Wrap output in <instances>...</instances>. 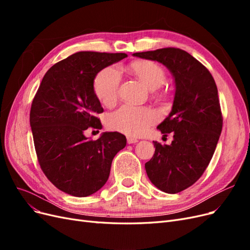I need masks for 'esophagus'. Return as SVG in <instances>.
I'll list each match as a JSON object with an SVG mask.
<instances>
[{"mask_svg":"<svg viewBox=\"0 0 250 250\" xmlns=\"http://www.w3.org/2000/svg\"><path fill=\"white\" fill-rule=\"evenodd\" d=\"M138 142H139L138 139H134V138H131V137H128L127 138V143L128 144H135V143H138Z\"/></svg>","mask_w":250,"mask_h":250,"instance_id":"esophagus-1","label":"esophagus"}]
</instances>
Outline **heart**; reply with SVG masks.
Returning <instances> with one entry per match:
<instances>
[{
	"instance_id": "b5f03b06",
	"label": "heart",
	"mask_w": 250,
	"mask_h": 250,
	"mask_svg": "<svg viewBox=\"0 0 250 250\" xmlns=\"http://www.w3.org/2000/svg\"><path fill=\"white\" fill-rule=\"evenodd\" d=\"M127 71L137 77L150 89H156L166 81V73L163 67L149 60L133 62L127 66ZM120 86V75L113 67H106L97 74L94 80V92L99 101L104 105L116 102ZM157 119L156 112L146 106L123 105L107 118V126L112 130L122 132L131 137H139L145 133L151 124Z\"/></svg>"
}]
</instances>
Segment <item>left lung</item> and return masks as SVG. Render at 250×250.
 <instances>
[{
	"label": "left lung",
	"instance_id": "1",
	"mask_svg": "<svg viewBox=\"0 0 250 250\" xmlns=\"http://www.w3.org/2000/svg\"><path fill=\"white\" fill-rule=\"evenodd\" d=\"M133 56L161 62L175 81L169 116L157 126L171 145L153 142L155 152L145 164L149 179L169 194L186 190L206 171L222 130L218 89L209 71L188 52L178 48L134 53Z\"/></svg>",
	"mask_w": 250,
	"mask_h": 250
}]
</instances>
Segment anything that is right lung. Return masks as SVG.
<instances>
[{
    "instance_id": "1",
    "label": "right lung",
    "mask_w": 250,
    "mask_h": 250,
    "mask_svg": "<svg viewBox=\"0 0 250 250\" xmlns=\"http://www.w3.org/2000/svg\"><path fill=\"white\" fill-rule=\"evenodd\" d=\"M127 57L125 53L78 52L51 66L30 110L37 160L44 175L60 191L86 197L106 183L113 157L126 146L125 135L103 132L96 141L87 128L101 129L103 112L94 80L104 67Z\"/></svg>"
}]
</instances>
